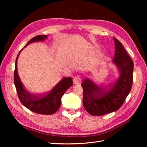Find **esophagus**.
<instances>
[{
  "mask_svg": "<svg viewBox=\"0 0 147 147\" xmlns=\"http://www.w3.org/2000/svg\"><path fill=\"white\" fill-rule=\"evenodd\" d=\"M73 81H74V83L75 84H79L81 82V78H80V76H75L74 78V80H73Z\"/></svg>",
  "mask_w": 147,
  "mask_h": 147,
  "instance_id": "34e87169",
  "label": "esophagus"
}]
</instances>
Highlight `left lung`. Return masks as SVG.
Wrapping results in <instances>:
<instances>
[{
	"label": "left lung",
	"mask_w": 147,
	"mask_h": 147,
	"mask_svg": "<svg viewBox=\"0 0 147 147\" xmlns=\"http://www.w3.org/2000/svg\"><path fill=\"white\" fill-rule=\"evenodd\" d=\"M113 40L115 52L112 63L117 67L119 77L107 87L97 86L88 78L81 84L83 104L91 115L101 116L118 110L131 90L134 63L121 43L115 37Z\"/></svg>",
	"instance_id": "left-lung-1"
}]
</instances>
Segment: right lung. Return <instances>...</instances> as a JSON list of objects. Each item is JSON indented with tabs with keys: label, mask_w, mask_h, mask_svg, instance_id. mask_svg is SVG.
I'll list each match as a JSON object with an SVG mask.
<instances>
[{
	"label": "right lung",
	"mask_w": 147,
	"mask_h": 147,
	"mask_svg": "<svg viewBox=\"0 0 147 147\" xmlns=\"http://www.w3.org/2000/svg\"><path fill=\"white\" fill-rule=\"evenodd\" d=\"M48 37L47 35H37L31 38L24 48L30 43L45 40ZM23 49L19 52L16 57L14 72V83L19 99L22 104L33 112L42 115H52L55 113L60 107L61 98L64 92L72 86V79L71 77L63 78L50 92L46 94L37 96L31 94L24 88L18 74V59Z\"/></svg>",
	"instance_id": "right-lung-1"
}]
</instances>
